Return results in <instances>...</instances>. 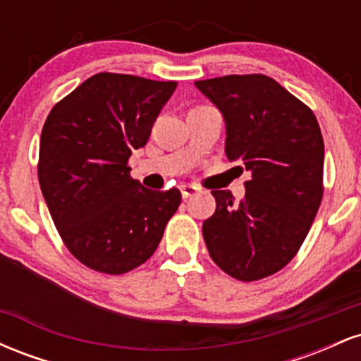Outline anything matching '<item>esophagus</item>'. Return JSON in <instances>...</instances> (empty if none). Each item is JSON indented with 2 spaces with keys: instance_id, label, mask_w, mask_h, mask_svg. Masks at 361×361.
<instances>
[{
  "instance_id": "34e87169",
  "label": "esophagus",
  "mask_w": 361,
  "mask_h": 361,
  "mask_svg": "<svg viewBox=\"0 0 361 361\" xmlns=\"http://www.w3.org/2000/svg\"><path fill=\"white\" fill-rule=\"evenodd\" d=\"M195 193H197V188H195V186H190V185L181 186V195H183L185 200L186 198H192Z\"/></svg>"
}]
</instances>
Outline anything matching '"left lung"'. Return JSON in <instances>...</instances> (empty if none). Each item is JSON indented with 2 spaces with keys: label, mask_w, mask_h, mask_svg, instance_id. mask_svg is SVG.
Wrapping results in <instances>:
<instances>
[{
  "label": "left lung",
  "mask_w": 361,
  "mask_h": 361,
  "mask_svg": "<svg viewBox=\"0 0 361 361\" xmlns=\"http://www.w3.org/2000/svg\"><path fill=\"white\" fill-rule=\"evenodd\" d=\"M221 110L227 159L250 173L246 195L214 190L202 233L221 270L243 281L280 271L304 243L322 200L324 142L316 115L264 74L195 81Z\"/></svg>",
  "instance_id": "1"
}]
</instances>
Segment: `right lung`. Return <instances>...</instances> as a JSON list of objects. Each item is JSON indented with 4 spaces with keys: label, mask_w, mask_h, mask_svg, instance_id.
I'll list each match as a JSON object with an SVG mask.
<instances>
[{
    "label": "right lung",
    "mask_w": 361,
    "mask_h": 361,
    "mask_svg": "<svg viewBox=\"0 0 361 361\" xmlns=\"http://www.w3.org/2000/svg\"><path fill=\"white\" fill-rule=\"evenodd\" d=\"M175 81L98 73L57 103L40 135L39 183L62 241L82 264L122 275L154 255L181 202L130 178Z\"/></svg>",
    "instance_id": "1"
}]
</instances>
